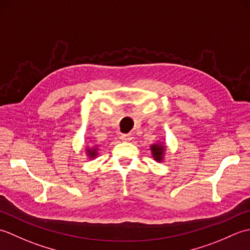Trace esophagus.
I'll return each instance as SVG.
<instances>
[{"mask_svg":"<svg viewBox=\"0 0 250 250\" xmlns=\"http://www.w3.org/2000/svg\"><path fill=\"white\" fill-rule=\"evenodd\" d=\"M120 139L122 141H125V142H129V141H131L132 139H133V136H132V134H122L120 136Z\"/></svg>","mask_w":250,"mask_h":250,"instance_id":"1","label":"esophagus"}]
</instances>
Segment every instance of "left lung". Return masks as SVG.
I'll return each mask as SVG.
<instances>
[{"mask_svg": "<svg viewBox=\"0 0 250 250\" xmlns=\"http://www.w3.org/2000/svg\"><path fill=\"white\" fill-rule=\"evenodd\" d=\"M151 155L153 160L157 162H162L164 160V156H166V150H167V145L164 142H158L152 144L150 146Z\"/></svg>", "mask_w": 250, "mask_h": 250, "instance_id": "8db88e82", "label": "left lung"}]
</instances>
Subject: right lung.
<instances>
[{
  "label": "right lung",
  "instance_id": "right-lung-1",
  "mask_svg": "<svg viewBox=\"0 0 250 250\" xmlns=\"http://www.w3.org/2000/svg\"><path fill=\"white\" fill-rule=\"evenodd\" d=\"M84 151H86L89 159H94V158H97V156L99 155V146L98 145L87 146Z\"/></svg>",
  "mask_w": 250,
  "mask_h": 250
}]
</instances>
